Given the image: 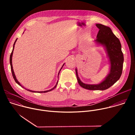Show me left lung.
<instances>
[{"mask_svg": "<svg viewBox=\"0 0 135 135\" xmlns=\"http://www.w3.org/2000/svg\"><path fill=\"white\" fill-rule=\"evenodd\" d=\"M96 26L99 29V31L97 39L94 41L105 47L110 64V71L105 80L98 84H87L83 83L78 76L77 69H75L76 75L79 84L84 89L90 90H105L120 79L122 73L124 57L121 43L111 29L102 24H96Z\"/></svg>", "mask_w": 135, "mask_h": 135, "instance_id": "8db88e82", "label": "left lung"}]
</instances>
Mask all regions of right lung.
I'll return each instance as SVG.
<instances>
[{"mask_svg": "<svg viewBox=\"0 0 135 135\" xmlns=\"http://www.w3.org/2000/svg\"><path fill=\"white\" fill-rule=\"evenodd\" d=\"M17 40V39H16V40H15V42H14V45H13V50H12V53H11V55H10V58H9V62H10V65H11V71H12V75H13V78H14V79L15 81V82H16V83H17V84H18L19 85L21 86V87H22V88H24V87H23V86H22V85H21V84L20 83H19V82H18V81L17 80V79H16V76H15V74H14V70H13V66H12V55H13V51H14V45H15V43H16V42ZM64 64L62 65V67L61 68V69H60V71L61 70V69H62V68L63 67V66H64ZM60 71H59V74H58V78H59V74ZM57 83H58V81H57V83H56V84H55V85L54 86V87H53L52 89H50V90H49L44 91H38V92H37V91H32V90H28V89H26V88H24V89H25L27 90H28V91H29L32 92H38V93H45V92H49V91H51L53 90V89H54L56 88V85H57Z\"/></svg>", "mask_w": 135, "mask_h": 135, "instance_id": "right-lung-1", "label": "right lung"}]
</instances>
